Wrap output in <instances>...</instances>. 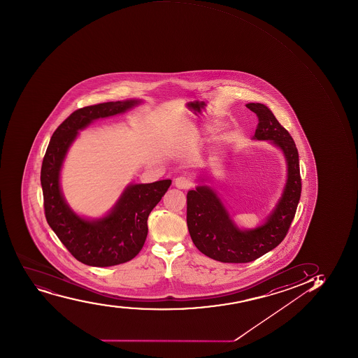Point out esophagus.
Returning a JSON list of instances; mask_svg holds the SVG:
<instances>
[{
	"label": "esophagus",
	"mask_w": 358,
	"mask_h": 358,
	"mask_svg": "<svg viewBox=\"0 0 358 358\" xmlns=\"http://www.w3.org/2000/svg\"><path fill=\"white\" fill-rule=\"evenodd\" d=\"M175 185H176L178 189H185V190H188V189L192 188V182L188 176L182 175V176H178L175 178Z\"/></svg>",
	"instance_id": "1"
}]
</instances>
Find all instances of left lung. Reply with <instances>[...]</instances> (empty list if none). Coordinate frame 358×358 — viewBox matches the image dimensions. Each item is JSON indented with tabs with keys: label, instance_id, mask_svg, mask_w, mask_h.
<instances>
[{
	"label": "left lung",
	"instance_id": "1",
	"mask_svg": "<svg viewBox=\"0 0 358 358\" xmlns=\"http://www.w3.org/2000/svg\"><path fill=\"white\" fill-rule=\"evenodd\" d=\"M258 117L257 140H272L282 149L288 166L286 188L279 204L266 223L255 230L241 231L209 187H197L187 195V224L196 248L203 255L222 262H250L275 248L285 239L301 196L299 152L292 135L276 120L268 107L248 103Z\"/></svg>",
	"mask_w": 358,
	"mask_h": 358
}]
</instances>
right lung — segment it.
<instances>
[{"label": "right lung", "instance_id": "add662e5", "mask_svg": "<svg viewBox=\"0 0 358 358\" xmlns=\"http://www.w3.org/2000/svg\"><path fill=\"white\" fill-rule=\"evenodd\" d=\"M138 100L110 101L83 107L70 114L53 131L41 169L46 222L78 262L108 267L129 262L138 255L148 234L149 213L171 185L170 180L126 189L112 213L103 220H83L65 203L59 188V171L69 147L79 129L99 117L122 113Z\"/></svg>", "mask_w": 358, "mask_h": 358}]
</instances>
